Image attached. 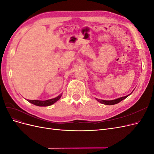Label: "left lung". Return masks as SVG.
<instances>
[{"label": "left lung", "instance_id": "8db88e82", "mask_svg": "<svg viewBox=\"0 0 154 154\" xmlns=\"http://www.w3.org/2000/svg\"><path fill=\"white\" fill-rule=\"evenodd\" d=\"M132 91V92H133ZM132 92L130 93V94H129L127 96H123V97H119V98H117V99H115V100H100V99H97V98H96V100L100 102V103H102V104H104V105H115V104H117L118 103H119L120 101H122V100H125V98H127V97L132 94Z\"/></svg>", "mask_w": 154, "mask_h": 154}]
</instances>
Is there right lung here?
Here are the masks:
<instances>
[{"label": "right lung", "mask_w": 154, "mask_h": 154, "mask_svg": "<svg viewBox=\"0 0 154 154\" xmlns=\"http://www.w3.org/2000/svg\"><path fill=\"white\" fill-rule=\"evenodd\" d=\"M62 94H60L59 96H58L57 97H54L53 99H49V100H44V101H42V100H27L29 103L35 105L36 106H49L54 104V103H56L58 100H59L60 99V97H62Z\"/></svg>", "instance_id": "right-lung-1"}]
</instances>
